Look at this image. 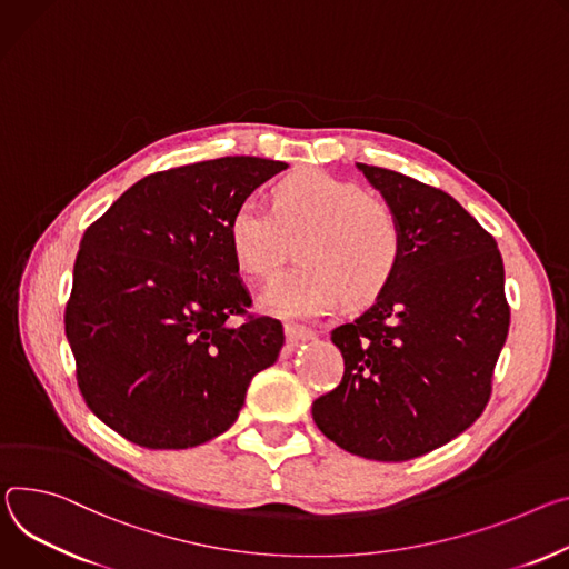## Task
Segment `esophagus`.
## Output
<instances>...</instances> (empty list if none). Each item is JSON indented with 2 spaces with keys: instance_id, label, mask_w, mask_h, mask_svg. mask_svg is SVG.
<instances>
[{
  "instance_id": "1",
  "label": "esophagus",
  "mask_w": 569,
  "mask_h": 569,
  "mask_svg": "<svg viewBox=\"0 0 569 569\" xmlns=\"http://www.w3.org/2000/svg\"><path fill=\"white\" fill-rule=\"evenodd\" d=\"M286 340L290 345H299V342H306V340H313L316 338V331L306 329V327H299V325H286Z\"/></svg>"
}]
</instances>
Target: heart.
Wrapping results in <instances>:
<instances>
[{"label":"heart","mask_w":569,"mask_h":569,"mask_svg":"<svg viewBox=\"0 0 569 569\" xmlns=\"http://www.w3.org/2000/svg\"><path fill=\"white\" fill-rule=\"evenodd\" d=\"M303 263L281 272L261 297L277 318H318L345 297L351 303L377 299L395 279L403 233L390 206L366 190L322 170H306L272 188V213L242 201L227 222L236 266L253 277L277 272L286 238L299 233Z\"/></svg>","instance_id":"heart-1"}]
</instances>
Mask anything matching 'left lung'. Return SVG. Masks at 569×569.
<instances>
[{
    "label": "left lung",
    "instance_id": "1",
    "mask_svg": "<svg viewBox=\"0 0 569 569\" xmlns=\"http://www.w3.org/2000/svg\"><path fill=\"white\" fill-rule=\"evenodd\" d=\"M356 168L395 211L403 253L368 311L331 331L345 375L313 401V420L345 451L397 462L477 422L510 308L495 238L451 194L386 168Z\"/></svg>",
    "mask_w": 569,
    "mask_h": 569
}]
</instances>
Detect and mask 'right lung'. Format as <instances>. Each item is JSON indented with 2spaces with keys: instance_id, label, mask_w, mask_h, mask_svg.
<instances>
[{
  "instance_id": "right-lung-1",
  "label": "right lung",
  "mask_w": 569,
  "mask_h": 569,
  "mask_svg": "<svg viewBox=\"0 0 569 569\" xmlns=\"http://www.w3.org/2000/svg\"><path fill=\"white\" fill-rule=\"evenodd\" d=\"M286 168L224 157L149 174L86 229L66 336L88 408L122 438L147 449L211 440L274 366L283 327L247 316L227 222Z\"/></svg>"
}]
</instances>
